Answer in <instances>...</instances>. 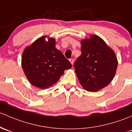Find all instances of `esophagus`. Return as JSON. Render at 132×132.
Segmentation results:
<instances>
[{
	"mask_svg": "<svg viewBox=\"0 0 132 132\" xmlns=\"http://www.w3.org/2000/svg\"><path fill=\"white\" fill-rule=\"evenodd\" d=\"M69 61H70V63H71V64H72V65L74 64V60L72 59V58H71V59L69 60Z\"/></svg>",
	"mask_w": 132,
	"mask_h": 132,
	"instance_id": "obj_1",
	"label": "esophagus"
}]
</instances>
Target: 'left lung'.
<instances>
[{
	"instance_id": "obj_1",
	"label": "left lung",
	"mask_w": 132,
	"mask_h": 132,
	"mask_svg": "<svg viewBox=\"0 0 132 132\" xmlns=\"http://www.w3.org/2000/svg\"><path fill=\"white\" fill-rule=\"evenodd\" d=\"M81 55L74 63L76 74L85 90L96 92L107 86L116 74V53L96 35L81 40Z\"/></svg>"
}]
</instances>
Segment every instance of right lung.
I'll use <instances>...</instances> for the list:
<instances>
[{"label": "right lung", "mask_w": 132, "mask_h": 132, "mask_svg": "<svg viewBox=\"0 0 132 132\" xmlns=\"http://www.w3.org/2000/svg\"><path fill=\"white\" fill-rule=\"evenodd\" d=\"M55 45L54 38L44 36L24 50L21 66L27 79L33 86L40 89L50 88L56 83L65 70L72 67L70 62Z\"/></svg>", "instance_id": "right-lung-1"}]
</instances>
